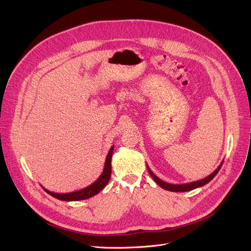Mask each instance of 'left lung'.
I'll return each instance as SVG.
<instances>
[{
    "label": "left lung",
    "mask_w": 251,
    "mask_h": 251,
    "mask_svg": "<svg viewBox=\"0 0 251 251\" xmlns=\"http://www.w3.org/2000/svg\"><path fill=\"white\" fill-rule=\"evenodd\" d=\"M223 162H224V160L221 162V164L219 165V168L216 171H214L211 175H209L208 176L202 178V180L195 181V182H192V183H187V184H170V183L163 182L162 180H160L158 176H156L152 173V171L149 169L148 165H147V170H148L150 176L153 177V180L155 181V183H156L158 186H160L162 189L168 190V191H172V192H187V191L194 190L196 188L202 187V186L206 185L207 183H209L212 180V178L217 176L219 171L221 170L222 165H223Z\"/></svg>",
    "instance_id": "left-lung-1"
}]
</instances>
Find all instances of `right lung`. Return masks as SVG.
I'll use <instances>...</instances> for the list:
<instances>
[{
	"label": "right lung",
	"mask_w": 251,
	"mask_h": 251,
	"mask_svg": "<svg viewBox=\"0 0 251 251\" xmlns=\"http://www.w3.org/2000/svg\"><path fill=\"white\" fill-rule=\"evenodd\" d=\"M114 145L110 148L108 154H107V157L105 160L104 164V170L101 176L95 181L93 184L90 186L80 189L78 191H75V192H70V193H55L52 192V191L47 190L43 187V189L46 191V192L62 201H78V200H83V199H88L90 197H93L96 194H98L101 190L104 189V187L107 185V183L110 180V176H111V157H112V153H113Z\"/></svg>",
	"instance_id": "1"
}]
</instances>
